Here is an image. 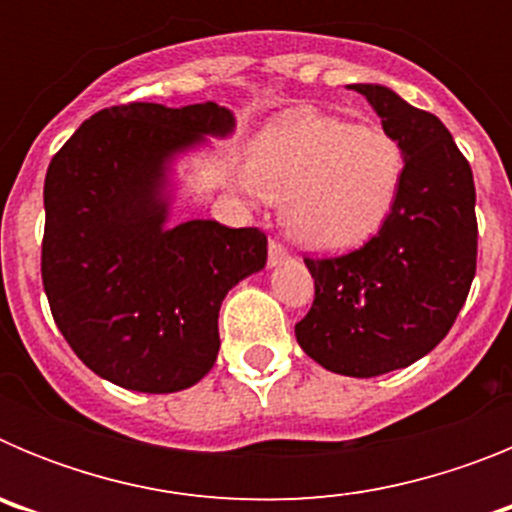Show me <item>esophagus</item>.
I'll return each mask as SVG.
<instances>
[{
	"label": "esophagus",
	"instance_id": "1",
	"mask_svg": "<svg viewBox=\"0 0 512 512\" xmlns=\"http://www.w3.org/2000/svg\"><path fill=\"white\" fill-rule=\"evenodd\" d=\"M284 259H289L287 246H284L282 241H277V238H271L269 241V264L277 266V264H282Z\"/></svg>",
	"mask_w": 512,
	"mask_h": 512
}]
</instances>
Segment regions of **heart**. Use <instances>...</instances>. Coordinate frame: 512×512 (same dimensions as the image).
<instances>
[{"mask_svg": "<svg viewBox=\"0 0 512 512\" xmlns=\"http://www.w3.org/2000/svg\"><path fill=\"white\" fill-rule=\"evenodd\" d=\"M405 169V148L390 130L295 115L261 135L246 187L284 202V225L305 246L351 248L387 223Z\"/></svg>", "mask_w": 512, "mask_h": 512, "instance_id": "heart-1", "label": "heart"}]
</instances>
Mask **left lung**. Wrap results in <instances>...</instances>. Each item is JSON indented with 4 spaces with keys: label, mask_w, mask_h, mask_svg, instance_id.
I'll use <instances>...</instances> for the list:
<instances>
[{
    "label": "left lung",
    "mask_w": 512,
    "mask_h": 512,
    "mask_svg": "<svg viewBox=\"0 0 512 512\" xmlns=\"http://www.w3.org/2000/svg\"><path fill=\"white\" fill-rule=\"evenodd\" d=\"M351 89L397 135L408 169L377 235L341 256H307L315 300L295 336L328 372L377 377L433 351L467 302L477 271V192L472 166L436 115L379 84Z\"/></svg>",
    "instance_id": "1"
}]
</instances>
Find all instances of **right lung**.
<instances>
[{"mask_svg":"<svg viewBox=\"0 0 512 512\" xmlns=\"http://www.w3.org/2000/svg\"><path fill=\"white\" fill-rule=\"evenodd\" d=\"M215 102L107 107L51 158L40 271L53 320L99 377L125 390L179 392L220 348L228 289L266 264L259 228L189 220L166 228L164 169L202 135H228Z\"/></svg>","mask_w":512,"mask_h":512,"instance_id":"obj_1","label":"right lung"}]
</instances>
